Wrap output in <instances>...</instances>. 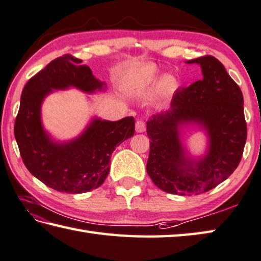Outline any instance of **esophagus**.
Here are the masks:
<instances>
[{"instance_id":"esophagus-1","label":"esophagus","mask_w":261,"mask_h":261,"mask_svg":"<svg viewBox=\"0 0 261 261\" xmlns=\"http://www.w3.org/2000/svg\"><path fill=\"white\" fill-rule=\"evenodd\" d=\"M146 129V125H145V122L138 120L136 122V132H138V134H141V132H144Z\"/></svg>"}]
</instances>
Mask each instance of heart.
<instances>
[{
    "label": "heart",
    "mask_w": 261,
    "mask_h": 261,
    "mask_svg": "<svg viewBox=\"0 0 261 261\" xmlns=\"http://www.w3.org/2000/svg\"><path fill=\"white\" fill-rule=\"evenodd\" d=\"M159 77V70L154 66H144L137 68L126 77L124 88L126 90H139L153 84ZM179 87L177 79L172 75H164L160 81L159 92L162 98H169L177 91Z\"/></svg>",
    "instance_id": "b5f03b06"
}]
</instances>
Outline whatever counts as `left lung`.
Returning a JSON list of instances; mask_svg holds the SVG:
<instances>
[{
    "label": "left lung",
    "mask_w": 261,
    "mask_h": 261,
    "mask_svg": "<svg viewBox=\"0 0 261 261\" xmlns=\"http://www.w3.org/2000/svg\"><path fill=\"white\" fill-rule=\"evenodd\" d=\"M201 67L202 80L176 92L171 107L149 117L147 173L162 191L197 195L215 188L235 171L246 141L243 94L212 56L186 61ZM204 133L201 155L189 151L184 131Z\"/></svg>",
    "instance_id": "obj_1"
}]
</instances>
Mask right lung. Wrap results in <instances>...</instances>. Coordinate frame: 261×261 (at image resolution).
<instances>
[{"label":"right lung","instance_id":"add662e5","mask_svg":"<svg viewBox=\"0 0 261 261\" xmlns=\"http://www.w3.org/2000/svg\"><path fill=\"white\" fill-rule=\"evenodd\" d=\"M107 85L82 60L59 57L28 81L20 97L15 137L23 164L46 186L68 194L87 193L101 186L116 147L135 134V118L120 121L92 116L81 134L58 140L42 121L44 99L57 90L77 89L88 94L105 92Z\"/></svg>","mask_w":261,"mask_h":261}]
</instances>
